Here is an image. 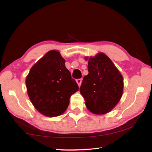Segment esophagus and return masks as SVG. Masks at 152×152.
Here are the masks:
<instances>
[{
    "label": "esophagus",
    "instance_id": "34e87169",
    "mask_svg": "<svg viewBox=\"0 0 152 152\" xmlns=\"http://www.w3.org/2000/svg\"><path fill=\"white\" fill-rule=\"evenodd\" d=\"M76 82H77V84H78V86L80 87V85H81V83H82V79H77L76 80Z\"/></svg>",
    "mask_w": 152,
    "mask_h": 152
}]
</instances>
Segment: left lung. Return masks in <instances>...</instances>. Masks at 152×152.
Returning <instances> with one entry per match:
<instances>
[{
	"label": "left lung",
	"instance_id": "left-lung-1",
	"mask_svg": "<svg viewBox=\"0 0 152 152\" xmlns=\"http://www.w3.org/2000/svg\"><path fill=\"white\" fill-rule=\"evenodd\" d=\"M88 74L84 77L80 88L87 109L96 115L110 112L122 96L121 74L103 53L88 59Z\"/></svg>",
	"mask_w": 152,
	"mask_h": 152
}]
</instances>
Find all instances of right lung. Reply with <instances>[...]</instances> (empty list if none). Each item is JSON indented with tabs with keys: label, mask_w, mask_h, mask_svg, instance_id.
<instances>
[{
	"label": "right lung",
	"mask_w": 152,
	"mask_h": 152,
	"mask_svg": "<svg viewBox=\"0 0 152 152\" xmlns=\"http://www.w3.org/2000/svg\"><path fill=\"white\" fill-rule=\"evenodd\" d=\"M25 83L33 106L50 117L65 112L72 94L79 89L66 68L65 60L56 50L48 51L32 66Z\"/></svg>",
	"instance_id": "1"
}]
</instances>
